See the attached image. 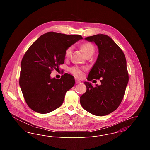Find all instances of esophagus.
I'll list each match as a JSON object with an SVG mask.
<instances>
[{
    "label": "esophagus",
    "instance_id": "esophagus-1",
    "mask_svg": "<svg viewBox=\"0 0 150 150\" xmlns=\"http://www.w3.org/2000/svg\"><path fill=\"white\" fill-rule=\"evenodd\" d=\"M80 83H81V81L80 80H79L78 79H75V83L76 84H79Z\"/></svg>",
    "mask_w": 150,
    "mask_h": 150
}]
</instances>
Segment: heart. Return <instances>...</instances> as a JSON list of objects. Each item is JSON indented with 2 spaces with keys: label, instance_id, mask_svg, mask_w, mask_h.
<instances>
[{
  "label": "heart",
  "instance_id": "heart-1",
  "mask_svg": "<svg viewBox=\"0 0 150 150\" xmlns=\"http://www.w3.org/2000/svg\"><path fill=\"white\" fill-rule=\"evenodd\" d=\"M81 49L82 50V52H83V53L86 56L90 53H93L94 52V47L93 44L91 43H89V42H85V43H83L81 45ZM72 50V47H70L67 48L66 49V50H65L64 56L66 58L70 57V56H71ZM83 70H84V69H81L78 66H74L71 68H70V71L72 74H73L74 76H75L76 77H78V78H82L83 76V75H84Z\"/></svg>",
  "mask_w": 150,
  "mask_h": 150
}]
</instances>
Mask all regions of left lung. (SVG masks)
I'll return each mask as SVG.
<instances>
[{"label":"left lung","instance_id":"left-lung-1","mask_svg":"<svg viewBox=\"0 0 150 150\" xmlns=\"http://www.w3.org/2000/svg\"><path fill=\"white\" fill-rule=\"evenodd\" d=\"M85 39L96 43L99 50L87 79L101 78V84L93 87L85 81L86 91L81 96L80 102L92 114L107 115L116 110L123 99L129 81L126 58L121 48L108 36L97 34Z\"/></svg>","mask_w":150,"mask_h":150}]
</instances>
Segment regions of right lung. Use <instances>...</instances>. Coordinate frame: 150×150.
<instances>
[{
	"mask_svg": "<svg viewBox=\"0 0 150 150\" xmlns=\"http://www.w3.org/2000/svg\"><path fill=\"white\" fill-rule=\"evenodd\" d=\"M83 38L48 32L33 43L22 58L19 84L31 110L44 114L61 106L67 91L75 84L73 76L65 73L59 79L51 71L64 64L65 50Z\"/></svg>",
	"mask_w": 150,
	"mask_h": 150,
	"instance_id": "right-lung-1",
	"label": "right lung"
}]
</instances>
